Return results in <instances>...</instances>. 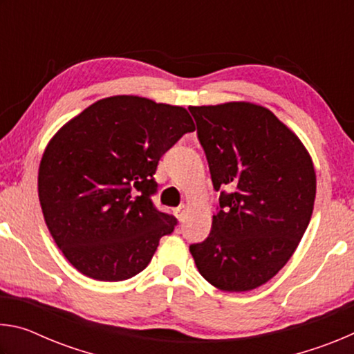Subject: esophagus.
Segmentation results:
<instances>
[{
    "mask_svg": "<svg viewBox=\"0 0 354 354\" xmlns=\"http://www.w3.org/2000/svg\"><path fill=\"white\" fill-rule=\"evenodd\" d=\"M185 214H187V206H185V205H181V206H178L175 209V215H176L179 221H184Z\"/></svg>",
    "mask_w": 354,
    "mask_h": 354,
    "instance_id": "esophagus-1",
    "label": "esophagus"
}]
</instances>
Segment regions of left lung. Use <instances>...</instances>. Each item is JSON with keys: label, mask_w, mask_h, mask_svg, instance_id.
<instances>
[{"label": "left lung", "mask_w": 354, "mask_h": 354, "mask_svg": "<svg viewBox=\"0 0 354 354\" xmlns=\"http://www.w3.org/2000/svg\"><path fill=\"white\" fill-rule=\"evenodd\" d=\"M220 209L211 234L190 245L196 268L225 292L266 284L295 253L315 201L313 159L267 107L231 101L190 106Z\"/></svg>", "instance_id": "obj_1"}]
</instances>
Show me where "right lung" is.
<instances>
[{"mask_svg": "<svg viewBox=\"0 0 354 354\" xmlns=\"http://www.w3.org/2000/svg\"><path fill=\"white\" fill-rule=\"evenodd\" d=\"M194 120L136 95L98 100L53 136L39 167L45 223L67 261L98 281L145 268L176 218L154 207L159 159Z\"/></svg>", "mask_w": 354, "mask_h": 354, "instance_id": "right-lung-1", "label": "right lung"}]
</instances>
